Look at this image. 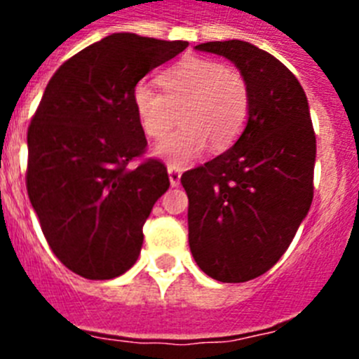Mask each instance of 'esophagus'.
<instances>
[{
	"label": "esophagus",
	"instance_id": "34e87169",
	"mask_svg": "<svg viewBox=\"0 0 359 359\" xmlns=\"http://www.w3.org/2000/svg\"><path fill=\"white\" fill-rule=\"evenodd\" d=\"M167 172H169L170 185L172 187L180 185V180H182V169H177V167H172V165H170L169 169H167Z\"/></svg>",
	"mask_w": 359,
	"mask_h": 359
}]
</instances>
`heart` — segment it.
<instances>
[{"label": "heart", "instance_id": "b5f03b06", "mask_svg": "<svg viewBox=\"0 0 359 359\" xmlns=\"http://www.w3.org/2000/svg\"><path fill=\"white\" fill-rule=\"evenodd\" d=\"M163 93L140 82L133 107L149 138H161L182 116V128L165 136L154 154L172 167H185L210 144L230 147L243 135L250 116V88L243 73L223 62L187 57L160 75Z\"/></svg>", "mask_w": 359, "mask_h": 359}]
</instances>
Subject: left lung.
<instances>
[{"instance_id":"8db88e82","label":"left lung","mask_w":359,"mask_h":359,"mask_svg":"<svg viewBox=\"0 0 359 359\" xmlns=\"http://www.w3.org/2000/svg\"><path fill=\"white\" fill-rule=\"evenodd\" d=\"M196 50L233 62L252 98L233 147L182 176L194 261L236 284L277 264L309 212L316 138L302 86L271 53L237 39Z\"/></svg>"}]
</instances>
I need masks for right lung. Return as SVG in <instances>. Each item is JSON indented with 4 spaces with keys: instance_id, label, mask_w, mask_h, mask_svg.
<instances>
[{
    "instance_id": "add662e5",
    "label": "right lung",
    "mask_w": 359,
    "mask_h": 359,
    "mask_svg": "<svg viewBox=\"0 0 359 359\" xmlns=\"http://www.w3.org/2000/svg\"><path fill=\"white\" fill-rule=\"evenodd\" d=\"M187 41L113 34L68 59L50 79L28 128L27 190L55 257L90 280L136 262L144 223L167 192V167L149 158L133 90Z\"/></svg>"
}]
</instances>
